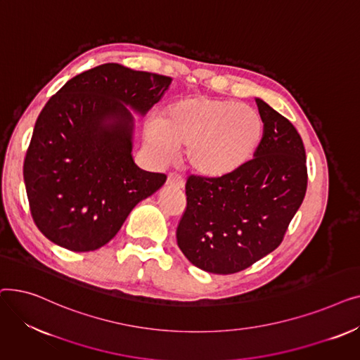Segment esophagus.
<instances>
[{"label": "esophagus", "instance_id": "obj_1", "mask_svg": "<svg viewBox=\"0 0 360 360\" xmlns=\"http://www.w3.org/2000/svg\"><path fill=\"white\" fill-rule=\"evenodd\" d=\"M166 184H167L169 186H175V188H182V186H184L182 178L178 176V175H175V174H169Z\"/></svg>", "mask_w": 360, "mask_h": 360}]
</instances>
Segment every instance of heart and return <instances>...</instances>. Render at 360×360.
<instances>
[{"instance_id":"heart-1","label":"heart","mask_w":360,"mask_h":360,"mask_svg":"<svg viewBox=\"0 0 360 360\" xmlns=\"http://www.w3.org/2000/svg\"><path fill=\"white\" fill-rule=\"evenodd\" d=\"M259 113L233 101L193 96L176 101L162 121L150 122L146 137L162 159L186 146V166L202 176L228 175L247 163L262 137Z\"/></svg>"}]
</instances>
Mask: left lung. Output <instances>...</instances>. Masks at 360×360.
I'll list each match as a JSON object with an SVG mask.
<instances>
[{
    "mask_svg": "<svg viewBox=\"0 0 360 360\" xmlns=\"http://www.w3.org/2000/svg\"><path fill=\"white\" fill-rule=\"evenodd\" d=\"M264 134L233 172L190 175L186 207L176 228L178 247L195 267L233 274L274 251L304 201L308 169L304 141L293 124L257 99Z\"/></svg>",
    "mask_w": 360,
    "mask_h": 360,
    "instance_id": "8db88e82",
    "label": "left lung"
}]
</instances>
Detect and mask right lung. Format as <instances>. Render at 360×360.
I'll return each mask as SVG.
<instances>
[{
	"label": "right lung",
	"instance_id": "obj_1",
	"mask_svg": "<svg viewBox=\"0 0 360 360\" xmlns=\"http://www.w3.org/2000/svg\"><path fill=\"white\" fill-rule=\"evenodd\" d=\"M172 79L103 64L68 80L36 120L23 163L29 209L51 242L87 252L118 233L166 175L131 156L132 115L158 103Z\"/></svg>",
	"mask_w": 360,
	"mask_h": 360
}]
</instances>
